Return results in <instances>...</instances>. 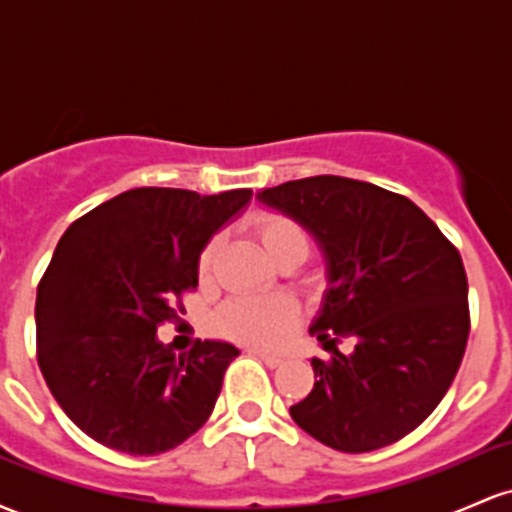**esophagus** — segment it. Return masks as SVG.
I'll return each mask as SVG.
<instances>
[{
  "label": "esophagus",
  "mask_w": 512,
  "mask_h": 512,
  "mask_svg": "<svg viewBox=\"0 0 512 512\" xmlns=\"http://www.w3.org/2000/svg\"><path fill=\"white\" fill-rule=\"evenodd\" d=\"M250 354L260 358V361L264 363V366H269V368H279L281 363H284V358H281V356L269 354V351H262V349H250Z\"/></svg>",
  "instance_id": "1"
}]
</instances>
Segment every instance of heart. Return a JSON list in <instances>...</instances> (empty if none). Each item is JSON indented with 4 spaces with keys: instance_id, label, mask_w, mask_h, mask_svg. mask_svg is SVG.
<instances>
[{
    "instance_id": "b5f03b06",
    "label": "heart",
    "mask_w": 512,
    "mask_h": 512,
    "mask_svg": "<svg viewBox=\"0 0 512 512\" xmlns=\"http://www.w3.org/2000/svg\"><path fill=\"white\" fill-rule=\"evenodd\" d=\"M252 231L272 260L289 250H301L303 255L308 250V236H305L303 226L286 214H274V211L260 214L252 221ZM216 250H219V238H211L199 252L197 269L202 276L209 274ZM296 322L298 305L284 293L231 298L211 317V325L221 337L252 346H267V349L284 344Z\"/></svg>"
}]
</instances>
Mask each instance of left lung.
Segmentation results:
<instances>
[{"mask_svg": "<svg viewBox=\"0 0 512 512\" xmlns=\"http://www.w3.org/2000/svg\"><path fill=\"white\" fill-rule=\"evenodd\" d=\"M262 204L320 245L327 291L310 334L315 385L291 419L320 443L370 452L428 419L460 368L469 337L460 252L414 202L370 182L315 175L269 187ZM355 342L351 355L339 338Z\"/></svg>", "mask_w": 512, "mask_h": 512, "instance_id": "obj_1", "label": "left lung"}]
</instances>
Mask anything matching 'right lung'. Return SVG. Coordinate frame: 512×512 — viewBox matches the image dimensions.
Returning <instances> with one entry per match:
<instances>
[{
    "instance_id": "obj_1",
    "label": "right lung",
    "mask_w": 512,
    "mask_h": 512,
    "mask_svg": "<svg viewBox=\"0 0 512 512\" xmlns=\"http://www.w3.org/2000/svg\"><path fill=\"white\" fill-rule=\"evenodd\" d=\"M252 190L197 195L137 187L76 219L38 284V366L86 436L127 455H158L207 424L240 351L197 339L175 356L156 339L197 289L209 238Z\"/></svg>"
}]
</instances>
